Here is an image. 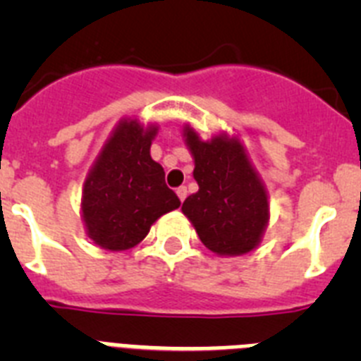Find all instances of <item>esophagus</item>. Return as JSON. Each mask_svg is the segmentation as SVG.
Returning a JSON list of instances; mask_svg holds the SVG:
<instances>
[{
    "label": "esophagus",
    "mask_w": 361,
    "mask_h": 361,
    "mask_svg": "<svg viewBox=\"0 0 361 361\" xmlns=\"http://www.w3.org/2000/svg\"><path fill=\"white\" fill-rule=\"evenodd\" d=\"M177 197L180 199V202H184V199L188 197V188L186 186H180L177 188Z\"/></svg>",
    "instance_id": "1"
}]
</instances>
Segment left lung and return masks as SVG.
<instances>
[{"label":"left lung","instance_id":"obj_1","mask_svg":"<svg viewBox=\"0 0 361 361\" xmlns=\"http://www.w3.org/2000/svg\"><path fill=\"white\" fill-rule=\"evenodd\" d=\"M184 137L195 159L199 191L184 200L183 213L209 251L229 257L250 253L262 238L269 202L244 146L224 133L204 142L186 128Z\"/></svg>","mask_w":361,"mask_h":361}]
</instances>
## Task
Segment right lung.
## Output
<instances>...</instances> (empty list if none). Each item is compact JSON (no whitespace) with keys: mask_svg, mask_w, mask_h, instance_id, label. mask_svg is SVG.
<instances>
[{"mask_svg":"<svg viewBox=\"0 0 361 361\" xmlns=\"http://www.w3.org/2000/svg\"><path fill=\"white\" fill-rule=\"evenodd\" d=\"M155 133L157 126L121 121L86 177L82 220L88 237L104 250H130L159 216L180 206L162 166L149 155Z\"/></svg>","mask_w":361,"mask_h":361,"instance_id":"obj_1","label":"right lung"}]
</instances>
